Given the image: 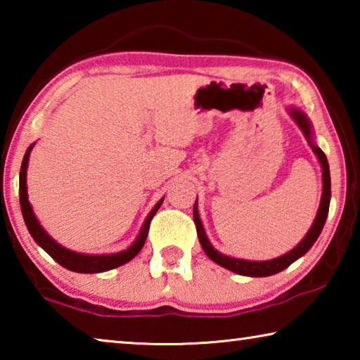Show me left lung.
Wrapping results in <instances>:
<instances>
[{
	"label": "left lung",
	"instance_id": "1",
	"mask_svg": "<svg viewBox=\"0 0 360 360\" xmlns=\"http://www.w3.org/2000/svg\"><path fill=\"white\" fill-rule=\"evenodd\" d=\"M290 115L292 119L297 122V125L300 127V130L303 131V135L307 136L309 146H311L313 152L318 157V160L322 167V197H321V205L318 210V214H316V219L311 227H309L308 233L304 235V238L298 243V245L289 251L288 254L279 255L276 259L271 260H262V262H254V260H245V259H235V257H229L222 252L216 251L214 248L208 240V236L205 233L203 224L200 221L198 216V208H197V200H195L193 205V222L195 227H197V235L200 240V245H202L205 254L208 257L216 262L217 265H221L227 270L236 273V275H243V276H252V278H262V276H271L276 275V273L283 271L284 268H288L290 264H294L297 259H300L302 255L307 254L311 246L314 245V241L318 240V236L321 235L322 229H324L326 219L328 214V205H330V169H328V162L324 152H322L318 146L313 143V130H311V124L307 115H304L300 109L297 108H290Z\"/></svg>",
	"mask_w": 360,
	"mask_h": 360
}]
</instances>
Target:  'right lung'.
I'll return each mask as SVG.
<instances>
[{"mask_svg": "<svg viewBox=\"0 0 360 360\" xmlns=\"http://www.w3.org/2000/svg\"><path fill=\"white\" fill-rule=\"evenodd\" d=\"M32 144L27 149L25 155H23V162L20 167V179H19V191H20V208H22V214H23V221L27 224V229L30 231V235L33 236V240L38 243V245L44 249V251L51 255V257L65 266L66 270L76 271V273H101V271H108L112 270V268H117L120 265L130 262L135 255L141 251L146 238H148V231H149V225L152 217L155 216V212L160 208V205L163 203V198L158 202L152 211L149 212V216L146 217V221L143 224L141 230H139V235L136 236L135 243L130 248H127L125 251H120L117 254H100V255H90V254H81V252H75L70 251V249L63 248L62 245L52 238L51 235H47V231L41 227V224L36 219L34 212L32 210V205L28 202V193H27V168H28V158H30V152L33 149Z\"/></svg>", "mask_w": 360, "mask_h": 360, "instance_id": "1", "label": "right lung"}]
</instances>
